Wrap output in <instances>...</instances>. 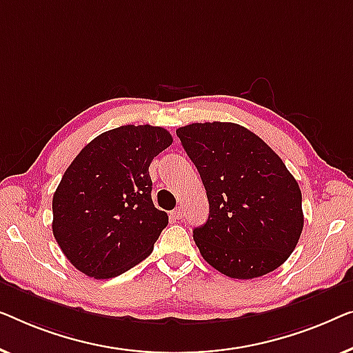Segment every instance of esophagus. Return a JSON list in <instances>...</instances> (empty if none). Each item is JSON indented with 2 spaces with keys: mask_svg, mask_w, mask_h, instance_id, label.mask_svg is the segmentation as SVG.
Wrapping results in <instances>:
<instances>
[{
  "mask_svg": "<svg viewBox=\"0 0 353 353\" xmlns=\"http://www.w3.org/2000/svg\"><path fill=\"white\" fill-rule=\"evenodd\" d=\"M172 216L176 217V219H183V216H185V211H183V208H176L174 211H172Z\"/></svg>",
  "mask_w": 353,
  "mask_h": 353,
  "instance_id": "esophagus-1",
  "label": "esophagus"
}]
</instances>
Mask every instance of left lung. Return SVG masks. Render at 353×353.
<instances>
[{
	"label": "left lung",
	"mask_w": 353,
	"mask_h": 353,
	"mask_svg": "<svg viewBox=\"0 0 353 353\" xmlns=\"http://www.w3.org/2000/svg\"><path fill=\"white\" fill-rule=\"evenodd\" d=\"M210 201L206 224L193 230L208 264L250 280L278 269L304 227L299 183L259 136L235 123L177 129Z\"/></svg>",
	"instance_id": "8db88e82"
}]
</instances>
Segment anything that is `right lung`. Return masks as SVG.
Segmentation results:
<instances>
[{"instance_id": "1", "label": "right lung", "mask_w": 353, "mask_h": 353, "mask_svg": "<svg viewBox=\"0 0 353 353\" xmlns=\"http://www.w3.org/2000/svg\"><path fill=\"white\" fill-rule=\"evenodd\" d=\"M172 143L170 131L126 125L78 153L52 196V233L73 267L97 280L152 254L168 214L152 201L148 166Z\"/></svg>"}]
</instances>
